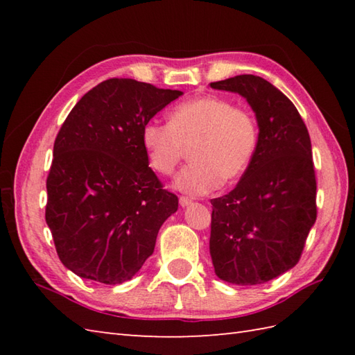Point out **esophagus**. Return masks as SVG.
<instances>
[{
    "instance_id": "obj_1",
    "label": "esophagus",
    "mask_w": 355,
    "mask_h": 355,
    "mask_svg": "<svg viewBox=\"0 0 355 355\" xmlns=\"http://www.w3.org/2000/svg\"><path fill=\"white\" fill-rule=\"evenodd\" d=\"M189 205H192V200L189 198V197H180V206L182 207H186V206H189Z\"/></svg>"
}]
</instances>
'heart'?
Masks as SVG:
<instances>
[{
  "label": "heart",
  "mask_w": 355,
  "mask_h": 355,
  "mask_svg": "<svg viewBox=\"0 0 355 355\" xmlns=\"http://www.w3.org/2000/svg\"><path fill=\"white\" fill-rule=\"evenodd\" d=\"M141 141L150 168L160 175H172L189 149L192 163L175 186L202 195L244 175L258 148L259 125L250 110L227 97L201 96L173 107L168 123L148 122Z\"/></svg>",
  "instance_id": "obj_1"
}]
</instances>
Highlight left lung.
Returning <instances> with one entry per match:
<instances>
[{"label": "left lung", "instance_id": "left-lung-1", "mask_svg": "<svg viewBox=\"0 0 355 355\" xmlns=\"http://www.w3.org/2000/svg\"><path fill=\"white\" fill-rule=\"evenodd\" d=\"M210 87L244 96L259 125L243 178L210 200V256L223 281L263 284L296 266L318 218L310 134L293 102L266 79L239 74Z\"/></svg>", "mask_w": 355, "mask_h": 355}]
</instances>
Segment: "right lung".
Wrapping results in <instances>:
<instances>
[{"label":"right lung","mask_w":355,"mask_h":355,"mask_svg":"<svg viewBox=\"0 0 355 355\" xmlns=\"http://www.w3.org/2000/svg\"><path fill=\"white\" fill-rule=\"evenodd\" d=\"M182 94L112 78L67 116L53 146L45 221L59 259L74 275L122 284L153 254L178 198L149 168L141 131Z\"/></svg>","instance_id":"right-lung-1"}]
</instances>
